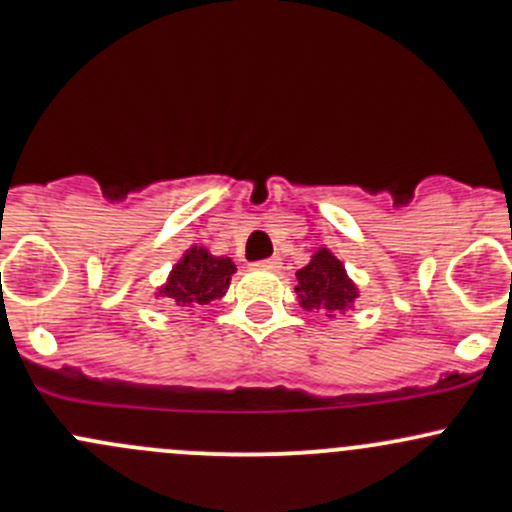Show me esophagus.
Wrapping results in <instances>:
<instances>
[{
  "label": "esophagus",
  "instance_id": "1",
  "mask_svg": "<svg viewBox=\"0 0 512 512\" xmlns=\"http://www.w3.org/2000/svg\"><path fill=\"white\" fill-rule=\"evenodd\" d=\"M280 266H283V261H280V256L263 258V261L256 263V268H263V271H280Z\"/></svg>",
  "mask_w": 512,
  "mask_h": 512
}]
</instances>
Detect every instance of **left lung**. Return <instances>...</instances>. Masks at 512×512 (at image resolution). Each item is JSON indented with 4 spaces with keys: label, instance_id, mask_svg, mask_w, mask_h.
Segmentation results:
<instances>
[{
    "label": "left lung",
    "instance_id": "left-lung-1",
    "mask_svg": "<svg viewBox=\"0 0 512 512\" xmlns=\"http://www.w3.org/2000/svg\"><path fill=\"white\" fill-rule=\"evenodd\" d=\"M295 276H298L295 293L305 310H324L327 317H337L339 312L354 307V283L346 278L342 261H337L327 249L317 251L312 261Z\"/></svg>",
    "mask_w": 512,
    "mask_h": 512
}]
</instances>
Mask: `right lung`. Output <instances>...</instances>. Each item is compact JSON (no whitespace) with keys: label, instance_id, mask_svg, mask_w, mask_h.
<instances>
[{"label":"right lung","instance_id":"obj_1","mask_svg":"<svg viewBox=\"0 0 512 512\" xmlns=\"http://www.w3.org/2000/svg\"><path fill=\"white\" fill-rule=\"evenodd\" d=\"M234 271L232 258L212 256L205 249H190L183 261L173 268L168 285L161 293L183 307L207 305L227 293Z\"/></svg>","mask_w":512,"mask_h":512}]
</instances>
